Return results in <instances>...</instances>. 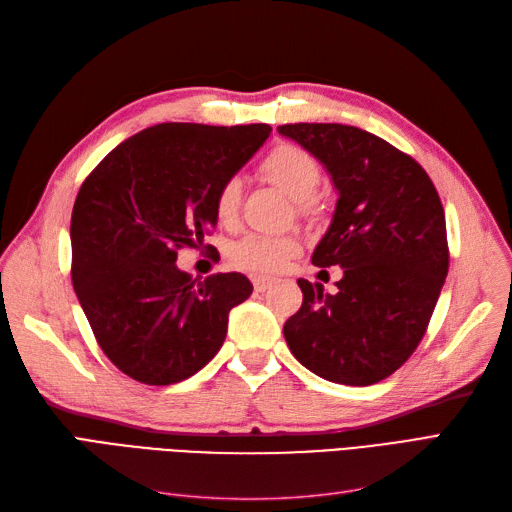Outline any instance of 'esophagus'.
<instances>
[{
  "mask_svg": "<svg viewBox=\"0 0 512 512\" xmlns=\"http://www.w3.org/2000/svg\"><path fill=\"white\" fill-rule=\"evenodd\" d=\"M252 284H254L256 292H265V290H269V288H271L273 280H271V277H265V275H258V277H252Z\"/></svg>",
  "mask_w": 512,
  "mask_h": 512,
  "instance_id": "1",
  "label": "esophagus"
}]
</instances>
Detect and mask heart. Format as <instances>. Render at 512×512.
Here are the masks:
<instances>
[{"label": "heart", "instance_id": "obj_1", "mask_svg": "<svg viewBox=\"0 0 512 512\" xmlns=\"http://www.w3.org/2000/svg\"><path fill=\"white\" fill-rule=\"evenodd\" d=\"M262 173L297 200L303 211L312 209V196L320 183V166L297 145H277L262 160ZM243 185L239 177H228L215 194L218 220L228 224L237 218ZM299 252V241L288 235H247L232 247V260L239 269L254 273H273Z\"/></svg>", "mask_w": 512, "mask_h": 512}]
</instances>
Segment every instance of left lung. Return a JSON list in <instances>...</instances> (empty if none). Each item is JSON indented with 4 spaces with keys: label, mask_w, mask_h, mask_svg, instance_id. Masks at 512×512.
I'll list each match as a JSON object with an SVG mask.
<instances>
[{
    "label": "left lung",
    "mask_w": 512,
    "mask_h": 512,
    "mask_svg": "<svg viewBox=\"0 0 512 512\" xmlns=\"http://www.w3.org/2000/svg\"><path fill=\"white\" fill-rule=\"evenodd\" d=\"M327 170L337 203L316 267H342L337 292L299 280L303 305L284 324L290 352L348 386L389 378L421 342L448 273L446 222L429 175L380 136L342 123L277 128Z\"/></svg>",
    "instance_id": "obj_1"
}]
</instances>
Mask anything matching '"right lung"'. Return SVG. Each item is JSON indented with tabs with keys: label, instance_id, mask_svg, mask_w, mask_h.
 I'll return each mask as SVG.
<instances>
[{
	"label": "right lung",
	"instance_id": "add662e5",
	"mask_svg": "<svg viewBox=\"0 0 512 512\" xmlns=\"http://www.w3.org/2000/svg\"><path fill=\"white\" fill-rule=\"evenodd\" d=\"M271 134L267 123H158L94 168L72 209V286L100 348L153 386L194 376L222 348L230 309L254 286L241 273L198 280L177 252L218 224L215 194Z\"/></svg>",
	"mask_w": 512,
	"mask_h": 512
}]
</instances>
